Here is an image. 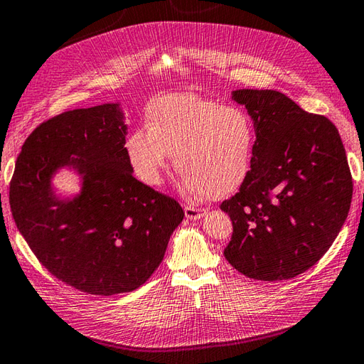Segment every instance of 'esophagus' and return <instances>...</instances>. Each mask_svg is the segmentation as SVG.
<instances>
[{
    "label": "esophagus",
    "mask_w": 364,
    "mask_h": 364,
    "mask_svg": "<svg viewBox=\"0 0 364 364\" xmlns=\"http://www.w3.org/2000/svg\"><path fill=\"white\" fill-rule=\"evenodd\" d=\"M184 214L186 218H189V220H200L206 215V210L205 209H197V208H192V206H186L184 208Z\"/></svg>",
    "instance_id": "34e87169"
}]
</instances>
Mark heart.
<instances>
[{
	"instance_id": "obj_1",
	"label": "heart",
	"mask_w": 364,
	"mask_h": 364,
	"mask_svg": "<svg viewBox=\"0 0 364 364\" xmlns=\"http://www.w3.org/2000/svg\"><path fill=\"white\" fill-rule=\"evenodd\" d=\"M146 127L124 141L132 173L158 188L175 155L180 191L191 200L225 198L248 178L256 132L250 116L193 92L156 97L146 108Z\"/></svg>"
}]
</instances>
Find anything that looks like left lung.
I'll use <instances>...</instances> for the list:
<instances>
[{
    "label": "left lung",
    "instance_id": "left-lung-1",
    "mask_svg": "<svg viewBox=\"0 0 364 364\" xmlns=\"http://www.w3.org/2000/svg\"><path fill=\"white\" fill-rule=\"evenodd\" d=\"M255 125L248 178L222 203L232 220L230 264L257 281H285L326 255L348 218L352 176L336 127L274 90H234Z\"/></svg>",
    "mask_w": 364,
    "mask_h": 364
}]
</instances>
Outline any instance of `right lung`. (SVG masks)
Listing matches in <instances>:
<instances>
[{
  "label": "right lung",
  "mask_w": 364,
  "mask_h": 364,
  "mask_svg": "<svg viewBox=\"0 0 364 364\" xmlns=\"http://www.w3.org/2000/svg\"><path fill=\"white\" fill-rule=\"evenodd\" d=\"M121 102L77 108L46 121L23 144L9 200L33 255L62 282L100 296L138 289L161 264L184 213L134 178L124 154ZM63 170L80 180L65 196Z\"/></svg>",
  "instance_id": "obj_1"
}]
</instances>
